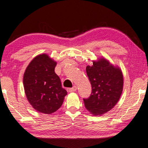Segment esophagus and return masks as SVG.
Here are the masks:
<instances>
[{"label": "esophagus", "instance_id": "obj_1", "mask_svg": "<svg viewBox=\"0 0 148 148\" xmlns=\"http://www.w3.org/2000/svg\"><path fill=\"white\" fill-rule=\"evenodd\" d=\"M77 90V86H73V88H69V92H75V91Z\"/></svg>", "mask_w": 148, "mask_h": 148}]
</instances>
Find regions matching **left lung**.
I'll return each mask as SVG.
<instances>
[{"label": "left lung", "instance_id": "left-lung-1", "mask_svg": "<svg viewBox=\"0 0 148 148\" xmlns=\"http://www.w3.org/2000/svg\"><path fill=\"white\" fill-rule=\"evenodd\" d=\"M92 85V93L84 99L86 108L93 115H101L110 110L121 98L123 88L121 70L104 58L86 66Z\"/></svg>", "mask_w": 148, "mask_h": 148}]
</instances>
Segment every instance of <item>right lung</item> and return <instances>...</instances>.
Returning a JSON list of instances; mask_svg holds the SVG:
<instances>
[{
    "instance_id": "obj_1",
    "label": "right lung",
    "mask_w": 148,
    "mask_h": 148,
    "mask_svg": "<svg viewBox=\"0 0 148 148\" xmlns=\"http://www.w3.org/2000/svg\"><path fill=\"white\" fill-rule=\"evenodd\" d=\"M56 65L47 54H40L30 62L23 75L27 100L35 110L47 114L57 110L67 94L54 72Z\"/></svg>"
}]
</instances>
